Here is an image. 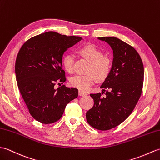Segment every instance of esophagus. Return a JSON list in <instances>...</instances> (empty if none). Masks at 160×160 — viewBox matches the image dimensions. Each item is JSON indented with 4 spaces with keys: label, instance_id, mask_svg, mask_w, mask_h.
<instances>
[{
    "label": "esophagus",
    "instance_id": "1",
    "mask_svg": "<svg viewBox=\"0 0 160 160\" xmlns=\"http://www.w3.org/2000/svg\"><path fill=\"white\" fill-rule=\"evenodd\" d=\"M78 95H79L80 96H85V95H87V92H85L82 91L81 90H79V91H78Z\"/></svg>",
    "mask_w": 160,
    "mask_h": 160
}]
</instances>
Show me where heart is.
<instances>
[{"instance_id": "b5f03b06", "label": "heart", "mask_w": 160, "mask_h": 160, "mask_svg": "<svg viewBox=\"0 0 160 160\" xmlns=\"http://www.w3.org/2000/svg\"><path fill=\"white\" fill-rule=\"evenodd\" d=\"M80 53L91 62L86 75H76L70 78L71 86L87 91L95 83L96 78L99 80H105L112 69V60L103 54V52L93 45H87L81 48ZM74 55L66 54L62 58V66L67 72L72 73L73 69Z\"/></svg>"}]
</instances>
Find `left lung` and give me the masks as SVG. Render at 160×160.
<instances>
[{"label": "left lung", "mask_w": 160, "mask_h": 160, "mask_svg": "<svg viewBox=\"0 0 160 160\" xmlns=\"http://www.w3.org/2000/svg\"><path fill=\"white\" fill-rule=\"evenodd\" d=\"M113 50L112 69L102 84V93H92L94 105L86 114L92 128L108 130L123 122L139 100L143 86L144 66L139 54L117 38H98ZM106 93L103 97L101 94Z\"/></svg>", "instance_id": "8db88e82"}]
</instances>
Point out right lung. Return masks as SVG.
I'll return each instance as SVG.
<instances>
[{"label":"right lung","mask_w":160,"mask_h":160,"mask_svg":"<svg viewBox=\"0 0 160 160\" xmlns=\"http://www.w3.org/2000/svg\"><path fill=\"white\" fill-rule=\"evenodd\" d=\"M82 39L49 31L33 37L20 48L15 65L18 87L36 121L43 124L57 121L66 105L78 95L77 88L62 85L56 89L54 85L66 81L63 54Z\"/></svg>","instance_id":"right-lung-1"}]
</instances>
